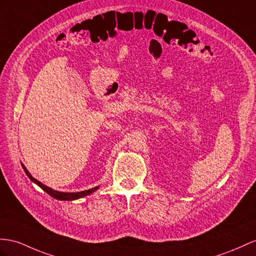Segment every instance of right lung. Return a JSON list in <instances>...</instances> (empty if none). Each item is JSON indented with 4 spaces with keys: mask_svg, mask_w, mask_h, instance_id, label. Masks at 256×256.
<instances>
[{
    "mask_svg": "<svg viewBox=\"0 0 256 256\" xmlns=\"http://www.w3.org/2000/svg\"><path fill=\"white\" fill-rule=\"evenodd\" d=\"M22 168H24V173L27 174L28 178L31 180V182H36V184L38 187H41L45 192H48L50 196H53V198H55V199H57V200H60V201H68V200L71 201V200L80 199V198H83V196H88V194H90L92 192H96L97 189L100 188V186H96V187L92 188V189H88V190L78 192H57V190H54V189H52V188H50V187H48V186H45L44 184H42L41 182H38V180H36L34 178H32V175L29 173V171H28L27 168H26V166L22 164Z\"/></svg>",
    "mask_w": 256,
    "mask_h": 256,
    "instance_id": "obj_1",
    "label": "right lung"
}]
</instances>
